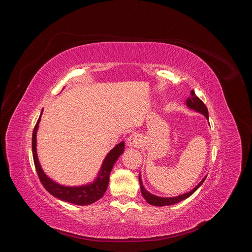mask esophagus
<instances>
[{
  "mask_svg": "<svg viewBox=\"0 0 252 252\" xmlns=\"http://www.w3.org/2000/svg\"><path fill=\"white\" fill-rule=\"evenodd\" d=\"M126 143L129 147H137L140 143V138L137 134H131L130 136L127 137Z\"/></svg>",
  "mask_w": 252,
  "mask_h": 252,
  "instance_id": "obj_1",
  "label": "esophagus"
}]
</instances>
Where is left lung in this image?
<instances>
[{"label": "left lung", "instance_id": "1", "mask_svg": "<svg viewBox=\"0 0 252 252\" xmlns=\"http://www.w3.org/2000/svg\"><path fill=\"white\" fill-rule=\"evenodd\" d=\"M186 104L187 106L189 107V109L196 112V113H199L201 115H203L206 120H208V111L206 109L205 104L201 101V99H199L193 91L190 92V96H189L187 99H186ZM206 176H204L201 182L194 188L192 189L189 192H186L184 194H181V195H177V196H172V197H161V196H158V195H155L153 193H151L150 191H148L145 187H143L142 185V181H141V176H140V173L138 175V179H139V185H140V191H141V194L143 196V198H145L148 203H150L151 205H155V206H166V205H172V204H175L179 201H182L188 197H189L191 194H193L196 189L203 184V182L205 181Z\"/></svg>", "mask_w": 252, "mask_h": 252}]
</instances>
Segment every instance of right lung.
Instances as JSON below:
<instances>
[{"instance_id": "obj_1", "label": "right lung", "mask_w": 252, "mask_h": 252, "mask_svg": "<svg viewBox=\"0 0 252 252\" xmlns=\"http://www.w3.org/2000/svg\"><path fill=\"white\" fill-rule=\"evenodd\" d=\"M42 115H43V110L37 122V125H35L33 128L32 137V150L33 162H34L35 170L38 172L42 185L53 196L65 202H69L77 205H88L95 202L96 200L101 198L104 192L106 191L107 185H109V182H110V174L114 167V164L116 163L120 156L124 154L125 141L118 143V145L105 156L96 177L92 183H89L83 186H75V187L60 185L55 181H53L51 177H49L45 173L39 161V158L37 154V132L39 129V124L41 122Z\"/></svg>"}]
</instances>
